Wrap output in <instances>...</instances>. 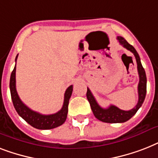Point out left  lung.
Masks as SVG:
<instances>
[{
	"label": "left lung",
	"mask_w": 158,
	"mask_h": 158,
	"mask_svg": "<svg viewBox=\"0 0 158 158\" xmlns=\"http://www.w3.org/2000/svg\"><path fill=\"white\" fill-rule=\"evenodd\" d=\"M116 39L120 43V45H122L124 48L130 51L135 55L136 62H137L138 73H139V85H138L139 101H138L137 105L130 110H120V108H118L117 106L114 105H110L108 108H102L97 102L96 99L90 91V89L88 88L86 96L89 103H90V106L94 112V115L98 120L106 123H123L130 120L133 115H135V113L137 112V110L143 103L145 96H146V92H147V77H146L144 69L140 61L139 56L135 48L132 45H130V43H128V42L125 38L122 37H117Z\"/></svg>",
	"instance_id": "8db88e82"
}]
</instances>
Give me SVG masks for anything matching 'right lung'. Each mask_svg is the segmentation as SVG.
<instances>
[{
    "label": "right lung",
    "instance_id": "add662e5",
    "mask_svg": "<svg viewBox=\"0 0 158 158\" xmlns=\"http://www.w3.org/2000/svg\"><path fill=\"white\" fill-rule=\"evenodd\" d=\"M17 57H18V55L16 56L15 61ZM15 71L16 64L11 73L10 89L11 99L13 102L14 106L19 115H20L26 122H28L33 127L38 130H51V129H54L61 125L67 118L68 105H69V100L71 97L72 91H73V85H70L66 89V91L64 93V103L62 106V108L58 112L52 114V115H43V114L31 110L30 108H28L20 100L16 91Z\"/></svg>",
    "mask_w": 158,
    "mask_h": 158
}]
</instances>
